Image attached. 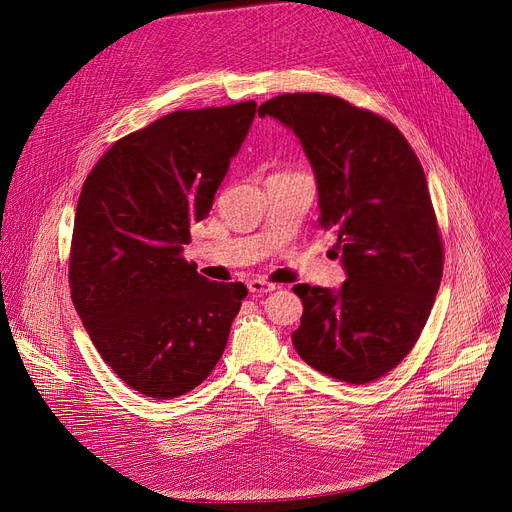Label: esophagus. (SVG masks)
Returning a JSON list of instances; mask_svg holds the SVG:
<instances>
[{
  "label": "esophagus",
  "mask_w": 512,
  "mask_h": 512,
  "mask_svg": "<svg viewBox=\"0 0 512 512\" xmlns=\"http://www.w3.org/2000/svg\"><path fill=\"white\" fill-rule=\"evenodd\" d=\"M249 292H253V294H263V292H272V290H276V284H272V282H267V280H261V278H253V280H249Z\"/></svg>",
  "instance_id": "1"
}]
</instances>
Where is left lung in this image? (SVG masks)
Here are the masks:
<instances>
[{
	"label": "left lung",
	"instance_id": "8db88e82",
	"mask_svg": "<svg viewBox=\"0 0 512 512\" xmlns=\"http://www.w3.org/2000/svg\"><path fill=\"white\" fill-rule=\"evenodd\" d=\"M303 143L321 228L338 234V292L297 284L292 342L313 369L348 384L392 371L419 340L442 280L444 247L421 161L390 120L336 95L284 93L259 105Z\"/></svg>",
	"mask_w": 512,
	"mask_h": 512
}]
</instances>
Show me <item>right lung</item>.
Returning <instances> with one entry per match:
<instances>
[{
	"label": "right lung",
	"mask_w": 512,
	"mask_h": 512,
	"mask_svg": "<svg viewBox=\"0 0 512 512\" xmlns=\"http://www.w3.org/2000/svg\"><path fill=\"white\" fill-rule=\"evenodd\" d=\"M257 103L178 110L130 132L87 176L74 215L68 282L101 359L155 400L197 388L222 359L247 297L182 257L213 205Z\"/></svg>",
	"instance_id": "right-lung-1"
}]
</instances>
